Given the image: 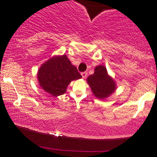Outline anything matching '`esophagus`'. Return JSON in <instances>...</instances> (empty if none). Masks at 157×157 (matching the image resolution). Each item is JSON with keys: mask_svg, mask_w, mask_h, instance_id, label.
<instances>
[{"mask_svg": "<svg viewBox=\"0 0 157 157\" xmlns=\"http://www.w3.org/2000/svg\"><path fill=\"white\" fill-rule=\"evenodd\" d=\"M81 76H82L83 78H85L87 76V72H82L81 73Z\"/></svg>", "mask_w": 157, "mask_h": 157, "instance_id": "obj_1", "label": "esophagus"}]
</instances>
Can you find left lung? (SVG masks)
<instances>
[{
	"mask_svg": "<svg viewBox=\"0 0 157 157\" xmlns=\"http://www.w3.org/2000/svg\"><path fill=\"white\" fill-rule=\"evenodd\" d=\"M86 81L94 96L98 99L107 98L117 89L116 81L104 65L96 66L94 74L88 76Z\"/></svg>",
	"mask_w": 157,
	"mask_h": 157,
	"instance_id": "1",
	"label": "left lung"
}]
</instances>
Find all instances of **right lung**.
<instances>
[{
  "mask_svg": "<svg viewBox=\"0 0 157 157\" xmlns=\"http://www.w3.org/2000/svg\"><path fill=\"white\" fill-rule=\"evenodd\" d=\"M37 74L40 87L53 96L65 94L72 81L82 78L66 55L50 58L40 66Z\"/></svg>",
  "mask_w": 157,
  "mask_h": 157,
  "instance_id": "obj_1",
  "label": "right lung"
}]
</instances>
